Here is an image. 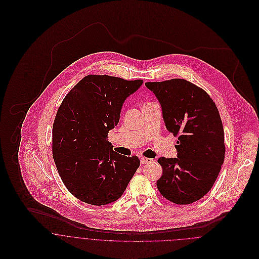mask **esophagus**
<instances>
[{"label":"esophagus","mask_w":259,"mask_h":259,"mask_svg":"<svg viewBox=\"0 0 259 259\" xmlns=\"http://www.w3.org/2000/svg\"><path fill=\"white\" fill-rule=\"evenodd\" d=\"M151 161H152V159L149 158V157L141 156V162H142V164H147V163H149V162H151Z\"/></svg>","instance_id":"esophagus-1"}]
</instances>
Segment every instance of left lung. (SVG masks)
Listing matches in <instances>:
<instances>
[{"label":"left lung","instance_id":"left-lung-1","mask_svg":"<svg viewBox=\"0 0 259 259\" xmlns=\"http://www.w3.org/2000/svg\"><path fill=\"white\" fill-rule=\"evenodd\" d=\"M159 101L165 126L179 137L178 157H159L160 194L176 204H189L205 195L221 171L225 145L217 105L201 88L184 78L148 81Z\"/></svg>","mask_w":259,"mask_h":259}]
</instances>
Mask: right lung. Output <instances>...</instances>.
<instances>
[{"instance_id": "1", "label": "right lung", "mask_w": 259, "mask_h": 259, "mask_svg": "<svg viewBox=\"0 0 259 259\" xmlns=\"http://www.w3.org/2000/svg\"><path fill=\"white\" fill-rule=\"evenodd\" d=\"M143 82L89 74L63 100L53 124V157L64 185L77 199L98 206L111 203L139 168V157L112 150L107 135L117 124L125 99Z\"/></svg>"}]
</instances>
